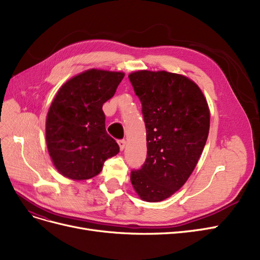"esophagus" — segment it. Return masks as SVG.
<instances>
[{"label": "esophagus", "mask_w": 260, "mask_h": 260, "mask_svg": "<svg viewBox=\"0 0 260 260\" xmlns=\"http://www.w3.org/2000/svg\"><path fill=\"white\" fill-rule=\"evenodd\" d=\"M118 144L120 146V149L123 150L125 148V145H126V141H125L124 139H121V140H118Z\"/></svg>", "instance_id": "34e87169"}]
</instances>
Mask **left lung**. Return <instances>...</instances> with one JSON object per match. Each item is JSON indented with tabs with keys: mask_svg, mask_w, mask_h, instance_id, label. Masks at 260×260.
I'll return each mask as SVG.
<instances>
[{
	"mask_svg": "<svg viewBox=\"0 0 260 260\" xmlns=\"http://www.w3.org/2000/svg\"><path fill=\"white\" fill-rule=\"evenodd\" d=\"M128 79L141 103L148 149L131 181L141 200L160 202L185 185L197 166L208 136V106L202 90L183 75L141 70Z\"/></svg>",
	"mask_w": 260,
	"mask_h": 260,
	"instance_id": "1",
	"label": "left lung"
}]
</instances>
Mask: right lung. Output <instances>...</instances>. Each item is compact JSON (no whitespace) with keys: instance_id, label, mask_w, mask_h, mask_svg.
<instances>
[{"instance_id":"obj_1","label":"right lung","mask_w":260,"mask_h":260,"mask_svg":"<svg viewBox=\"0 0 260 260\" xmlns=\"http://www.w3.org/2000/svg\"><path fill=\"white\" fill-rule=\"evenodd\" d=\"M122 72L90 69L58 90L46 118V145L61 175L73 180L95 177L120 147L106 131L103 105L113 97Z\"/></svg>"}]
</instances>
